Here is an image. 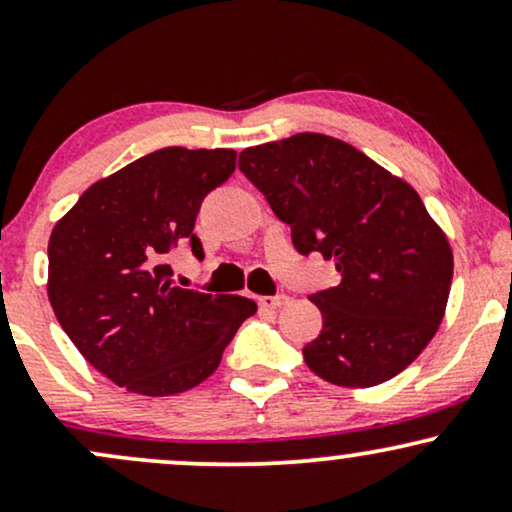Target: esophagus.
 Returning <instances> with one entry per match:
<instances>
[{
    "label": "esophagus",
    "instance_id": "1",
    "mask_svg": "<svg viewBox=\"0 0 512 512\" xmlns=\"http://www.w3.org/2000/svg\"><path fill=\"white\" fill-rule=\"evenodd\" d=\"M257 303H260V308L264 310H276L281 308V305L289 303V296H284V293H279V296H260Z\"/></svg>",
    "mask_w": 512,
    "mask_h": 512
}]
</instances>
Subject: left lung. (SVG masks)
<instances>
[{
	"label": "left lung",
	"mask_w": 512,
	"mask_h": 512,
	"mask_svg": "<svg viewBox=\"0 0 512 512\" xmlns=\"http://www.w3.org/2000/svg\"><path fill=\"white\" fill-rule=\"evenodd\" d=\"M238 168L291 226L298 252H322L342 281L310 296L320 337L303 358L322 380L373 387L436 337L452 284V248L407 180L327 134L250 146Z\"/></svg>",
	"instance_id": "1"
}]
</instances>
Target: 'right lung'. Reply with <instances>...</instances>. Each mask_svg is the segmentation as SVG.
Instances as JSON below:
<instances>
[{
    "label": "right lung",
    "mask_w": 512,
    "mask_h": 512,
    "mask_svg": "<svg viewBox=\"0 0 512 512\" xmlns=\"http://www.w3.org/2000/svg\"><path fill=\"white\" fill-rule=\"evenodd\" d=\"M233 149L168 146L93 182L50 233L48 298L81 356L127 392L168 397L219 368L255 301L180 289L168 250L190 240Z\"/></svg>",
    "instance_id": "obj_1"
}]
</instances>
